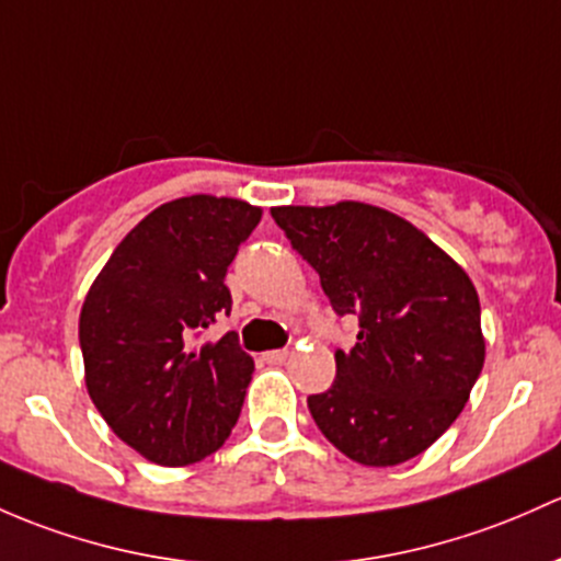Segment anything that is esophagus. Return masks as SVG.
I'll return each instance as SVG.
<instances>
[{
    "instance_id": "1",
    "label": "esophagus",
    "mask_w": 561,
    "mask_h": 561,
    "mask_svg": "<svg viewBox=\"0 0 561 561\" xmlns=\"http://www.w3.org/2000/svg\"><path fill=\"white\" fill-rule=\"evenodd\" d=\"M285 359H287V350H271L263 355V363H268V365H279V363H285Z\"/></svg>"
}]
</instances>
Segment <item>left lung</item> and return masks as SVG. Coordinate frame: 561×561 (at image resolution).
I'll use <instances>...</instances> for the list:
<instances>
[{
  "mask_svg": "<svg viewBox=\"0 0 561 561\" xmlns=\"http://www.w3.org/2000/svg\"><path fill=\"white\" fill-rule=\"evenodd\" d=\"M276 226L320 274L357 344L335 352V381L309 394L317 427L341 454L389 468L433 446L483 368L473 282L403 217L370 204L276 206Z\"/></svg>",
  "mask_w": 561,
  "mask_h": 561,
  "instance_id": "8db88e82",
  "label": "left lung"
}]
</instances>
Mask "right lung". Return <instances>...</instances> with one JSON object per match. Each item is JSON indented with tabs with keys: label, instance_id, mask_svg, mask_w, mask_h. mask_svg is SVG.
Here are the masks:
<instances>
[{
	"label": "right lung",
	"instance_id": "obj_1",
	"mask_svg": "<svg viewBox=\"0 0 561 561\" xmlns=\"http://www.w3.org/2000/svg\"><path fill=\"white\" fill-rule=\"evenodd\" d=\"M261 222L236 198L187 196L158 206L88 290L80 350L93 405L112 433L150 462L180 468L220 449L244 405L255 363L228 330V265Z\"/></svg>",
	"mask_w": 561,
	"mask_h": 561
}]
</instances>
